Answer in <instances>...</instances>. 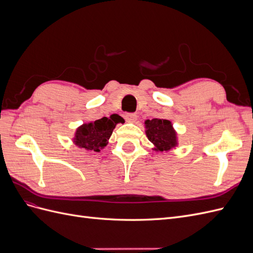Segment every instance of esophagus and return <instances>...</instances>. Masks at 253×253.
Listing matches in <instances>:
<instances>
[{"label": "esophagus", "mask_w": 253, "mask_h": 253, "mask_svg": "<svg viewBox=\"0 0 253 253\" xmlns=\"http://www.w3.org/2000/svg\"><path fill=\"white\" fill-rule=\"evenodd\" d=\"M125 118L127 122H135L137 119V115L134 113H127V114H126Z\"/></svg>", "instance_id": "obj_1"}]
</instances>
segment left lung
Wrapping results in <instances>:
<instances>
[{
  "instance_id": "8db88e82",
  "label": "left lung",
  "mask_w": 253,
  "mask_h": 253,
  "mask_svg": "<svg viewBox=\"0 0 253 253\" xmlns=\"http://www.w3.org/2000/svg\"><path fill=\"white\" fill-rule=\"evenodd\" d=\"M145 134L149 140L155 145V150L164 152L170 151L177 145L176 132L172 126L171 121L167 119H152L145 120Z\"/></svg>"
}]
</instances>
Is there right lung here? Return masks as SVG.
Here are the masks:
<instances>
[{"label": "right lung", "instance_id": "add662e5", "mask_svg": "<svg viewBox=\"0 0 253 253\" xmlns=\"http://www.w3.org/2000/svg\"><path fill=\"white\" fill-rule=\"evenodd\" d=\"M122 122V118L114 114L110 118L103 117L89 124H84L76 131L74 143L79 148L87 151L100 152L106 144L117 124Z\"/></svg>", "mask_w": 253, "mask_h": 253}]
</instances>
